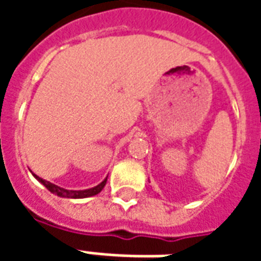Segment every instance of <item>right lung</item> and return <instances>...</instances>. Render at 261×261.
I'll return each instance as SVG.
<instances>
[{"mask_svg": "<svg viewBox=\"0 0 261 261\" xmlns=\"http://www.w3.org/2000/svg\"><path fill=\"white\" fill-rule=\"evenodd\" d=\"M36 179L39 181H42L43 185L47 187L51 193H54V194H57V196L60 197H68V198H85V197L95 196L97 193L102 192V189L105 187V185H106V180H108V177H106L100 185H97V186L93 187V189H88V190H65V189H61V187L56 186V185L50 183V181L43 180L39 176H36Z\"/></svg>", "mask_w": 261, "mask_h": 261, "instance_id": "1", "label": "right lung"}]
</instances>
